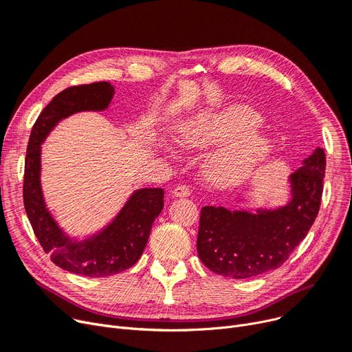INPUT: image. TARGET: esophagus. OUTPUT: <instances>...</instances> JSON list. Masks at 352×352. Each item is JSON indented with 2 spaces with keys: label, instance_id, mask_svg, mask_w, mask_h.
<instances>
[{
  "label": "esophagus",
  "instance_id": "esophagus-1",
  "mask_svg": "<svg viewBox=\"0 0 352 352\" xmlns=\"http://www.w3.org/2000/svg\"><path fill=\"white\" fill-rule=\"evenodd\" d=\"M190 195V188L186 185H179L173 189L175 197H188Z\"/></svg>",
  "mask_w": 352,
  "mask_h": 352
}]
</instances>
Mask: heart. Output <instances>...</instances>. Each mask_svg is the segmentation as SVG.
Listing matches in <instances>:
<instances>
[{
    "label": "heart",
    "instance_id": "heart-1",
    "mask_svg": "<svg viewBox=\"0 0 352 352\" xmlns=\"http://www.w3.org/2000/svg\"><path fill=\"white\" fill-rule=\"evenodd\" d=\"M259 124L261 116L254 109L230 107L185 123L177 131V140L188 148L230 142L213 152L205 163V173L212 182L230 185L245 179L270 152L267 138L252 133Z\"/></svg>",
    "mask_w": 352,
    "mask_h": 352
}]
</instances>
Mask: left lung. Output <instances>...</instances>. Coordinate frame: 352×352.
<instances>
[{
    "label": "left lung",
    "mask_w": 352,
    "mask_h": 352,
    "mask_svg": "<svg viewBox=\"0 0 352 352\" xmlns=\"http://www.w3.org/2000/svg\"><path fill=\"white\" fill-rule=\"evenodd\" d=\"M325 153L318 147L289 176L291 199L276 209L200 210L197 255L217 275L245 279L279 267L309 232L320 212Z\"/></svg>",
    "instance_id": "8db88e82"
}]
</instances>
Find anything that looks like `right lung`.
<instances>
[{
  "label": "right lung",
  "mask_w": 352,
  "mask_h": 352,
  "mask_svg": "<svg viewBox=\"0 0 352 352\" xmlns=\"http://www.w3.org/2000/svg\"><path fill=\"white\" fill-rule=\"evenodd\" d=\"M114 96L107 81L73 86L58 93L32 126L24 167V208L44 252L61 270L103 278L123 272L142 256L150 230L163 209L162 188L133 192L114 219L90 238L77 241L65 235L45 206L41 189V144L56 124L78 111H103Z\"/></svg>",
  "instance_id": "1"
}]
</instances>
